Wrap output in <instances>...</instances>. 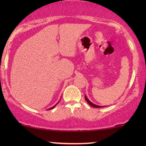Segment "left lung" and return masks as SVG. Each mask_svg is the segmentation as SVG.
I'll return each instance as SVG.
<instances>
[{
	"label": "left lung",
	"mask_w": 146,
	"mask_h": 146,
	"mask_svg": "<svg viewBox=\"0 0 146 146\" xmlns=\"http://www.w3.org/2000/svg\"><path fill=\"white\" fill-rule=\"evenodd\" d=\"M85 99H86V100L87 102L91 106H92V107H94V108H103V107H105V106H98V105H96V104H94L92 103L87 98V97L86 96H85Z\"/></svg>",
	"instance_id": "1"
}]
</instances>
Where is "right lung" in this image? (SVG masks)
<instances>
[{
    "instance_id": "1",
    "label": "right lung",
    "mask_w": 146,
    "mask_h": 146,
    "mask_svg": "<svg viewBox=\"0 0 146 146\" xmlns=\"http://www.w3.org/2000/svg\"><path fill=\"white\" fill-rule=\"evenodd\" d=\"M56 105L54 106H53V107H52V108H49L48 110H51V109H52V108H54V107L56 106Z\"/></svg>"
}]
</instances>
